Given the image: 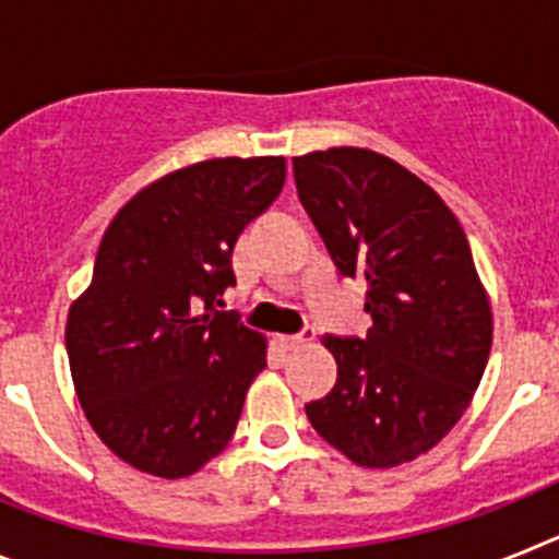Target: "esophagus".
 <instances>
[{
  "label": "esophagus",
  "instance_id": "1",
  "mask_svg": "<svg viewBox=\"0 0 559 559\" xmlns=\"http://www.w3.org/2000/svg\"><path fill=\"white\" fill-rule=\"evenodd\" d=\"M316 338V330L313 328H305L302 333H296V335H283V347L285 349H299L302 344H310V341Z\"/></svg>",
  "mask_w": 559,
  "mask_h": 559
}]
</instances>
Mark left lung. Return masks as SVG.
Instances as JSON below:
<instances>
[{
	"label": "left lung",
	"mask_w": 559,
	"mask_h": 559,
	"mask_svg": "<svg viewBox=\"0 0 559 559\" xmlns=\"http://www.w3.org/2000/svg\"><path fill=\"white\" fill-rule=\"evenodd\" d=\"M299 201L344 276L367 280V338L322 344L333 392L310 426L360 467H397L445 437L481 383L492 310L462 224L383 153L330 147L294 159Z\"/></svg>",
	"instance_id": "left-lung-1"
}]
</instances>
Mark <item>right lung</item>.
I'll use <instances>...</instances> for the list:
<instances>
[{
    "label": "right lung",
    "instance_id": "obj_1",
    "mask_svg": "<svg viewBox=\"0 0 559 559\" xmlns=\"http://www.w3.org/2000/svg\"><path fill=\"white\" fill-rule=\"evenodd\" d=\"M285 185L283 156L173 170L108 224L92 285L67 319L86 419L142 473L185 478L229 445L265 338L215 310L235 285L237 237Z\"/></svg>",
    "mask_w": 559,
    "mask_h": 559
}]
</instances>
